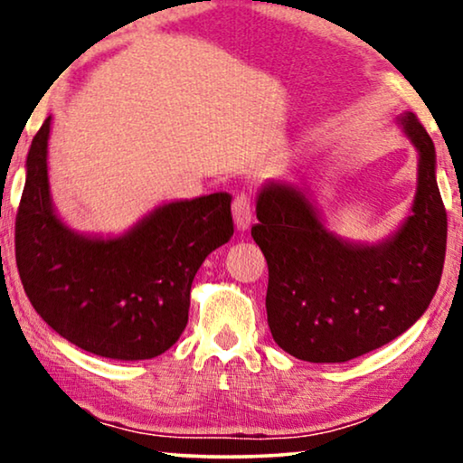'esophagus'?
I'll use <instances>...</instances> for the list:
<instances>
[{
	"label": "esophagus",
	"mask_w": 463,
	"mask_h": 463,
	"mask_svg": "<svg viewBox=\"0 0 463 463\" xmlns=\"http://www.w3.org/2000/svg\"><path fill=\"white\" fill-rule=\"evenodd\" d=\"M232 213H233V221H236L238 230H249L250 219H252V208H250L249 194H238L236 198H233Z\"/></svg>",
	"instance_id": "esophagus-1"
}]
</instances>
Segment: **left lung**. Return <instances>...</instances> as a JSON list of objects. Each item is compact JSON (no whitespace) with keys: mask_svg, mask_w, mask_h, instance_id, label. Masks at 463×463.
<instances>
[{"mask_svg":"<svg viewBox=\"0 0 463 463\" xmlns=\"http://www.w3.org/2000/svg\"><path fill=\"white\" fill-rule=\"evenodd\" d=\"M404 132L420 151L411 217L379 246L341 242L293 185L263 187L252 238L268 261L265 307L271 337L307 363H345L402 335L440 284L447 211L436 185V151L413 113Z\"/></svg>","mask_w":463,"mask_h":463,"instance_id":"obj_1","label":"left lung"}]
</instances>
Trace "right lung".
<instances>
[{"mask_svg":"<svg viewBox=\"0 0 463 463\" xmlns=\"http://www.w3.org/2000/svg\"><path fill=\"white\" fill-rule=\"evenodd\" d=\"M50 118L27 156L16 268L35 312L81 350L116 360L166 352L187 325L195 271L233 236L230 194L157 208L116 240L69 232L48 189Z\"/></svg>","mask_w":463,"mask_h":463,"instance_id":"right-lung-1","label":"right lung"}]
</instances>
